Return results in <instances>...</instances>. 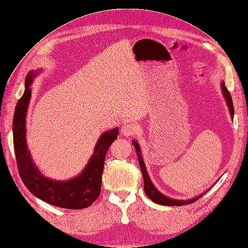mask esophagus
Here are the masks:
<instances>
[{
    "mask_svg": "<svg viewBox=\"0 0 248 248\" xmlns=\"http://www.w3.org/2000/svg\"><path fill=\"white\" fill-rule=\"evenodd\" d=\"M122 133L125 136H133L137 133L138 131V127L135 124L132 123H127L122 126Z\"/></svg>",
    "mask_w": 248,
    "mask_h": 248,
    "instance_id": "1",
    "label": "esophagus"
}]
</instances>
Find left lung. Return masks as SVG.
Returning a JSON list of instances; mask_svg holds the SVG:
<instances>
[{
    "instance_id": "obj_1",
    "label": "left lung",
    "mask_w": 248,
    "mask_h": 248,
    "mask_svg": "<svg viewBox=\"0 0 248 248\" xmlns=\"http://www.w3.org/2000/svg\"><path fill=\"white\" fill-rule=\"evenodd\" d=\"M222 91H223V93L225 95V98H226V101H227L228 107H229V108H230L231 116L233 117L234 116V107H233V102H232V96H231L229 91L227 90V87L225 86L224 82L222 83ZM132 143H133L135 150H136L137 157H138V161H140V169H141V172H142L143 181H144V191H145V194L148 197H150V200H152L154 202L158 203V204H163V205H185V204H190V203H193L194 202H196L199 199H201V197L204 193H206L207 191L210 190V189H207L204 193L194 197V199H192L190 201H177V200H172V199H170V197L165 196L160 191L156 190V188L153 185V183L151 181V178H150V176H148V174L146 172L144 163L142 161V157H141V155H140V145H138V143L135 140Z\"/></svg>"
}]
</instances>
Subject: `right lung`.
I'll return each instance as SVG.
<instances>
[{"mask_svg": "<svg viewBox=\"0 0 248 248\" xmlns=\"http://www.w3.org/2000/svg\"><path fill=\"white\" fill-rule=\"evenodd\" d=\"M31 72L25 79V91L16 105L13 119V144L19 175L27 189L49 204L69 210H81L92 205L101 193L102 175L107 152L118 136V128L102 134L85 170L72 180L57 182L41 175L33 165L25 140V117L31 96Z\"/></svg>", "mask_w": 248, "mask_h": 248, "instance_id": "obj_1", "label": "right lung"}]
</instances>
